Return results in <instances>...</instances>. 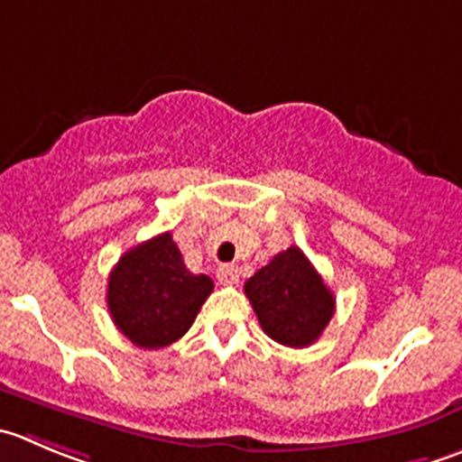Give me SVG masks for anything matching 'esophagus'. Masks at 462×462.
<instances>
[{
	"instance_id": "34e87169",
	"label": "esophagus",
	"mask_w": 462,
	"mask_h": 462,
	"mask_svg": "<svg viewBox=\"0 0 462 462\" xmlns=\"http://www.w3.org/2000/svg\"><path fill=\"white\" fill-rule=\"evenodd\" d=\"M217 277H218V282H221V284L232 286V284H236V282H239V271H236L232 263H221V266L217 268Z\"/></svg>"
}]
</instances>
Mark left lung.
<instances>
[{
  "instance_id": "8db88e82",
  "label": "left lung",
  "mask_w": 462,
  "mask_h": 462,
  "mask_svg": "<svg viewBox=\"0 0 462 462\" xmlns=\"http://www.w3.org/2000/svg\"><path fill=\"white\" fill-rule=\"evenodd\" d=\"M244 291L263 334L289 347L311 345L334 316V293L295 245L245 280Z\"/></svg>"
}]
</instances>
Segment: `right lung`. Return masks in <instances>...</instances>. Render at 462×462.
Here are the masks:
<instances>
[{"label":"right lung","mask_w":462,"mask_h":462,"mask_svg":"<svg viewBox=\"0 0 462 462\" xmlns=\"http://www.w3.org/2000/svg\"><path fill=\"white\" fill-rule=\"evenodd\" d=\"M212 291L214 282L194 275L171 232H162L119 259L106 298L112 320L133 345L160 350L187 334Z\"/></svg>","instance_id":"right-lung-1"}]
</instances>
